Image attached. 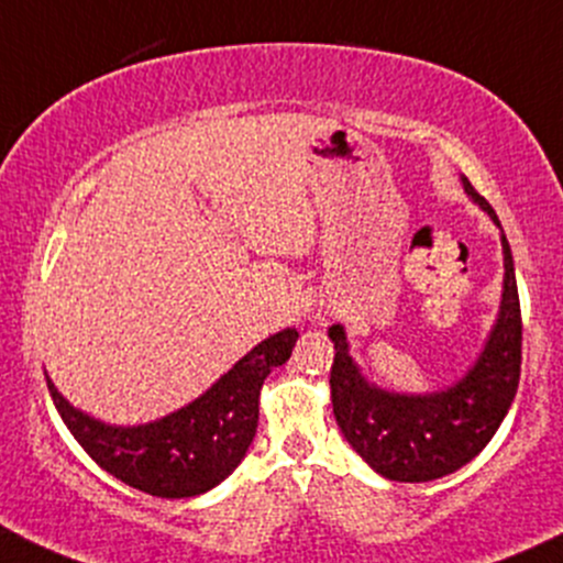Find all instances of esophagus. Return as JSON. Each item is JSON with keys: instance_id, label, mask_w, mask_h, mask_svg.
<instances>
[{"instance_id": "34e87169", "label": "esophagus", "mask_w": 563, "mask_h": 563, "mask_svg": "<svg viewBox=\"0 0 563 563\" xmlns=\"http://www.w3.org/2000/svg\"><path fill=\"white\" fill-rule=\"evenodd\" d=\"M331 318H334V312H323L321 321H331Z\"/></svg>"}]
</instances>
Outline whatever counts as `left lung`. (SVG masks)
Masks as SVG:
<instances>
[{
  "instance_id": "obj_1",
  "label": "left lung",
  "mask_w": 563,
  "mask_h": 563,
  "mask_svg": "<svg viewBox=\"0 0 563 563\" xmlns=\"http://www.w3.org/2000/svg\"><path fill=\"white\" fill-rule=\"evenodd\" d=\"M464 188L499 223L494 207L464 177ZM505 247V294L488 345L470 375L429 396H401L369 386L347 356L342 327H331V407L336 426L366 464L388 481L426 483L470 464L505 421L520 380L523 321L510 242Z\"/></svg>"
}]
</instances>
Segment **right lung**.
<instances>
[{
  "label": "right lung",
  "instance_id": "add662e5",
  "mask_svg": "<svg viewBox=\"0 0 563 563\" xmlns=\"http://www.w3.org/2000/svg\"><path fill=\"white\" fill-rule=\"evenodd\" d=\"M297 336V329L277 331L236 361L197 401L162 421L132 429L82 416L51 380L47 390L62 421L104 472L142 494L186 499L216 488L240 464L256 434L258 390L275 366L291 358Z\"/></svg>",
  "mask_w": 563,
  "mask_h": 563
}]
</instances>
